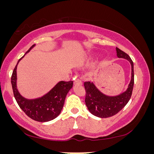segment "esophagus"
<instances>
[{"instance_id":"esophagus-1","label":"esophagus","mask_w":154,"mask_h":154,"mask_svg":"<svg viewBox=\"0 0 154 154\" xmlns=\"http://www.w3.org/2000/svg\"><path fill=\"white\" fill-rule=\"evenodd\" d=\"M73 83H74L75 85H81L83 84L82 81L80 79H75L74 82H73Z\"/></svg>"}]
</instances>
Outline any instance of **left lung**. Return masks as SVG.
Masks as SVG:
<instances>
[{
    "label": "left lung",
    "instance_id": "1",
    "mask_svg": "<svg viewBox=\"0 0 154 154\" xmlns=\"http://www.w3.org/2000/svg\"><path fill=\"white\" fill-rule=\"evenodd\" d=\"M117 57L125 59L131 64V80L125 92L115 96L106 95L100 91L93 82L84 83L86 94L85 104L92 115L99 118H109L119 112L129 102L134 85V64L128 54L116 48Z\"/></svg>",
    "mask_w": 154,
    "mask_h": 154
}]
</instances>
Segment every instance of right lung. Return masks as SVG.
<instances>
[{
	"mask_svg": "<svg viewBox=\"0 0 154 154\" xmlns=\"http://www.w3.org/2000/svg\"><path fill=\"white\" fill-rule=\"evenodd\" d=\"M35 46L33 45L18 60L11 77L14 97L21 109L31 119L38 122L52 121L60 114L66 94L73 87V81H60L48 93L41 97L27 99L20 93L17 87V68L20 61Z\"/></svg>",
	"mask_w": 154,
	"mask_h": 154,
	"instance_id": "obj_1",
	"label": "right lung"
}]
</instances>
